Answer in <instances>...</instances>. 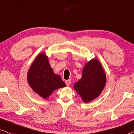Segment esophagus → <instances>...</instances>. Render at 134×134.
<instances>
[{
  "label": "esophagus",
  "instance_id": "esophagus-1",
  "mask_svg": "<svg viewBox=\"0 0 134 134\" xmlns=\"http://www.w3.org/2000/svg\"><path fill=\"white\" fill-rule=\"evenodd\" d=\"M65 84H66L67 86H70V85L71 81L70 80H69L65 81Z\"/></svg>",
  "mask_w": 134,
  "mask_h": 134
}]
</instances>
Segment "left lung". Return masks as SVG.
Returning a JSON list of instances; mask_svg holds the SVG:
<instances>
[{"mask_svg": "<svg viewBox=\"0 0 134 134\" xmlns=\"http://www.w3.org/2000/svg\"><path fill=\"white\" fill-rule=\"evenodd\" d=\"M105 83L104 70L99 60L94 58L86 64L81 78L74 84V88L82 101L87 103L99 97Z\"/></svg>", "mask_w": 134, "mask_h": 134, "instance_id": "left-lung-1", "label": "left lung"}]
</instances>
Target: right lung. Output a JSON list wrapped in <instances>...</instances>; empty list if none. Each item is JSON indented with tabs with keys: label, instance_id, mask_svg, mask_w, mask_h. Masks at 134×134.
Wrapping results in <instances>:
<instances>
[{
	"label": "right lung",
	"instance_id": "obj_1",
	"mask_svg": "<svg viewBox=\"0 0 134 134\" xmlns=\"http://www.w3.org/2000/svg\"><path fill=\"white\" fill-rule=\"evenodd\" d=\"M27 81L33 91L44 99L66 86L60 76L54 73L45 53H41L34 60L28 71Z\"/></svg>",
	"mask_w": 134,
	"mask_h": 134
}]
</instances>
